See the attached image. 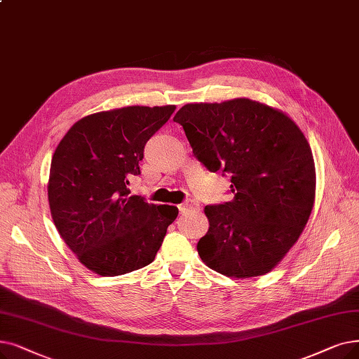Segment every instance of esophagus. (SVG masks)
Wrapping results in <instances>:
<instances>
[{
  "instance_id": "esophagus-1",
  "label": "esophagus",
  "mask_w": 359,
  "mask_h": 359,
  "mask_svg": "<svg viewBox=\"0 0 359 359\" xmlns=\"http://www.w3.org/2000/svg\"><path fill=\"white\" fill-rule=\"evenodd\" d=\"M196 210H199V204L194 199H188L186 202H183V204L179 205V211L182 214H188V212H192V211H196Z\"/></svg>"
}]
</instances>
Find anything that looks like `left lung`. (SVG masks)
Masks as SVG:
<instances>
[{
	"instance_id": "left-lung-1",
	"label": "left lung",
	"mask_w": 359,
	"mask_h": 359,
	"mask_svg": "<svg viewBox=\"0 0 359 359\" xmlns=\"http://www.w3.org/2000/svg\"><path fill=\"white\" fill-rule=\"evenodd\" d=\"M173 120L198 161L231 182L233 199L204 210L210 229L196 246L201 259L229 277L271 271L314 205L316 165L304 133L282 111L248 98L186 104Z\"/></svg>"
}]
</instances>
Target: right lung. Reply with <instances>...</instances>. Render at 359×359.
<instances>
[{
    "mask_svg": "<svg viewBox=\"0 0 359 359\" xmlns=\"http://www.w3.org/2000/svg\"><path fill=\"white\" fill-rule=\"evenodd\" d=\"M175 105L124 107L76 121L58 144L50 168L54 224L86 269L114 277L142 269L157 255L177 207L130 195L139 161Z\"/></svg>",
    "mask_w": 359,
    "mask_h": 359,
    "instance_id": "add662e5",
    "label": "right lung"
}]
</instances>
